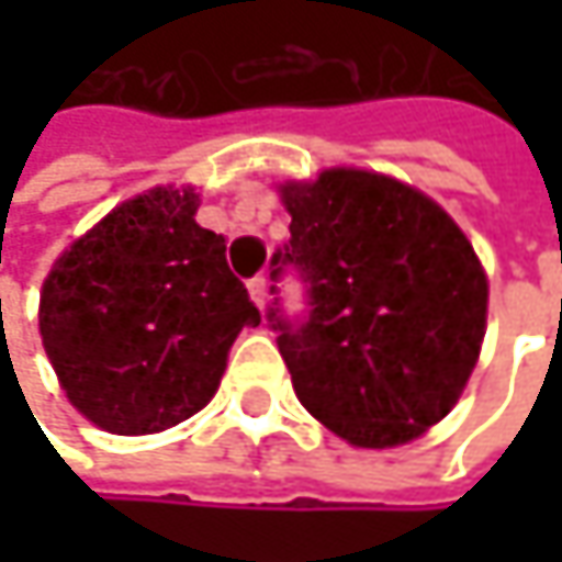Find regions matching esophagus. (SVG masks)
<instances>
[{"label": "esophagus", "instance_id": "esophagus-1", "mask_svg": "<svg viewBox=\"0 0 562 562\" xmlns=\"http://www.w3.org/2000/svg\"><path fill=\"white\" fill-rule=\"evenodd\" d=\"M247 289H250V299L263 308V305H267V295H270V292H267V277H263V273L254 277V280L247 282Z\"/></svg>", "mask_w": 562, "mask_h": 562}]
</instances>
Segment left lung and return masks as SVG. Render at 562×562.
<instances>
[{"label": "left lung", "instance_id": "1", "mask_svg": "<svg viewBox=\"0 0 562 562\" xmlns=\"http://www.w3.org/2000/svg\"><path fill=\"white\" fill-rule=\"evenodd\" d=\"M282 201L292 224L270 280L292 270L305 312L273 299L267 318L295 396L351 446L416 439L456 406L482 351L488 280L472 244L436 201L374 171L289 181Z\"/></svg>", "mask_w": 562, "mask_h": 562}]
</instances>
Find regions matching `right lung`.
I'll list each match as a JSON object with an SVG mask.
<instances>
[{"label":"right lung","mask_w":562,"mask_h":562,"mask_svg":"<svg viewBox=\"0 0 562 562\" xmlns=\"http://www.w3.org/2000/svg\"><path fill=\"white\" fill-rule=\"evenodd\" d=\"M191 188H153L83 234L42 285V341L67 400L100 429L146 436L198 413L260 308L194 221Z\"/></svg>","instance_id":"obj_1"}]
</instances>
